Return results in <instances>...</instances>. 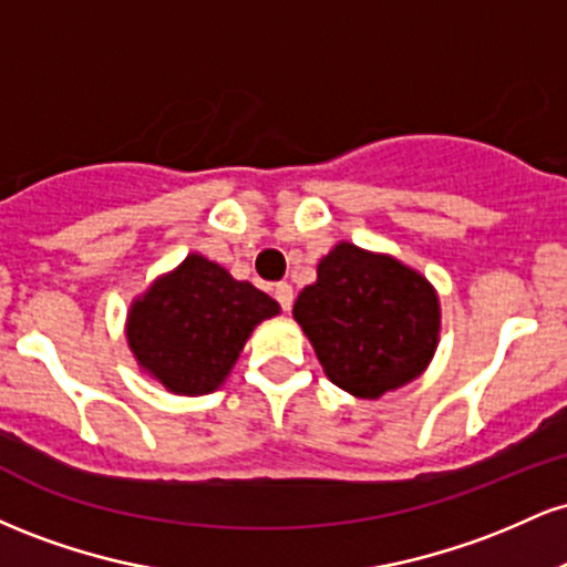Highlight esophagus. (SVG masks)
Listing matches in <instances>:
<instances>
[{
    "label": "esophagus",
    "instance_id": "34e87169",
    "mask_svg": "<svg viewBox=\"0 0 567 567\" xmlns=\"http://www.w3.org/2000/svg\"><path fill=\"white\" fill-rule=\"evenodd\" d=\"M275 298L279 301V306H282L285 311H290V306H292V298H296V292H292V288L288 282H279L277 288H275Z\"/></svg>",
    "mask_w": 567,
    "mask_h": 567
}]
</instances>
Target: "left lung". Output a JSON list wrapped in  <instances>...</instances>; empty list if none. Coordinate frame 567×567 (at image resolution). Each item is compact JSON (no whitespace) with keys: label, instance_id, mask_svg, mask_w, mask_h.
<instances>
[{"label":"left lung","instance_id":"obj_1","mask_svg":"<svg viewBox=\"0 0 567 567\" xmlns=\"http://www.w3.org/2000/svg\"><path fill=\"white\" fill-rule=\"evenodd\" d=\"M292 320L324 375L360 400L419 379L442 330L440 296L421 271L351 243H338L317 264V282L298 292Z\"/></svg>","mask_w":567,"mask_h":567}]
</instances>
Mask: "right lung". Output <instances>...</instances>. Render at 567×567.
I'll return each mask as SVG.
<instances>
[{
  "instance_id": "1",
  "label": "right lung",
  "mask_w": 567,
  "mask_h": 567,
  "mask_svg": "<svg viewBox=\"0 0 567 567\" xmlns=\"http://www.w3.org/2000/svg\"><path fill=\"white\" fill-rule=\"evenodd\" d=\"M277 315L275 298L188 252L133 298L125 336L143 373L167 392L199 396L220 389L256 324Z\"/></svg>"
}]
</instances>
